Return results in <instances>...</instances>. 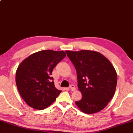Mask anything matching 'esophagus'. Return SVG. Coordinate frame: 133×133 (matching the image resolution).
<instances>
[{
    "label": "esophagus",
    "instance_id": "esophagus-1",
    "mask_svg": "<svg viewBox=\"0 0 133 133\" xmlns=\"http://www.w3.org/2000/svg\"><path fill=\"white\" fill-rule=\"evenodd\" d=\"M69 89H70V90L71 91H75V85H73V84H71V85H69Z\"/></svg>",
    "mask_w": 133,
    "mask_h": 133
}]
</instances>
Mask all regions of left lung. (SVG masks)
I'll return each instance as SVG.
<instances>
[{
    "mask_svg": "<svg viewBox=\"0 0 133 133\" xmlns=\"http://www.w3.org/2000/svg\"><path fill=\"white\" fill-rule=\"evenodd\" d=\"M76 69L78 90L82 94L75 104L81 111L95 114L107 107L115 93L117 74L111 62L96 51H66Z\"/></svg>",
    "mask_w": 133,
    "mask_h": 133,
    "instance_id": "left-lung-1",
    "label": "left lung"
}]
</instances>
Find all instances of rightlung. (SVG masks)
<instances>
[{"label":"right lung","instance_id":"obj_1","mask_svg":"<svg viewBox=\"0 0 133 133\" xmlns=\"http://www.w3.org/2000/svg\"><path fill=\"white\" fill-rule=\"evenodd\" d=\"M65 56L64 51L41 50L30 55L18 66L16 84L21 96L30 107L45 109L62 91L55 87L50 75Z\"/></svg>","mask_w":133,"mask_h":133}]
</instances>
